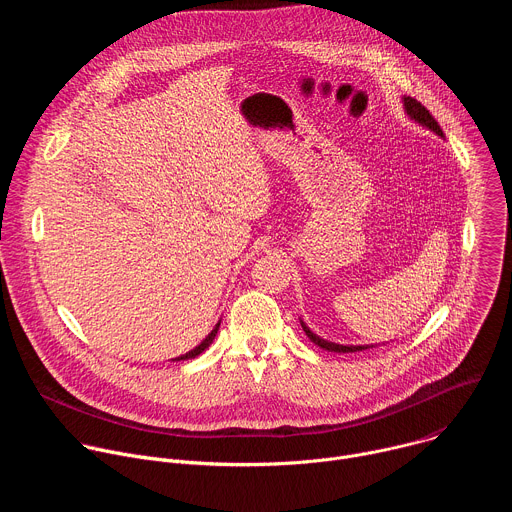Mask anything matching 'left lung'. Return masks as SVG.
Here are the masks:
<instances>
[{"label":"left lung","mask_w":512,"mask_h":512,"mask_svg":"<svg viewBox=\"0 0 512 512\" xmlns=\"http://www.w3.org/2000/svg\"><path fill=\"white\" fill-rule=\"evenodd\" d=\"M403 109H405V113H407V117H409L411 121H415L417 125H421V127H425V129H429V131H433L435 135L444 137L442 127L437 125V121L431 117V113H429L421 103H417V101L411 99V97H403ZM300 324H302L306 336H308L314 344H318L320 348H324V350H328V352H358V350H367V348H373V346H375V344H338V342H330V340H324V338H320L318 334H314V332L306 326L304 320H300Z\"/></svg>","instance_id":"8db88e82"}]
</instances>
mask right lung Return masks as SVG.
<instances>
[{
  "label": "right lung",
  "mask_w": 512,
  "mask_h": 512,
  "mask_svg": "<svg viewBox=\"0 0 512 512\" xmlns=\"http://www.w3.org/2000/svg\"><path fill=\"white\" fill-rule=\"evenodd\" d=\"M218 326H221V320L216 322V326L210 330V334H208V336H206V338H204L196 348H192V350H188L186 354H180V356H176V358H172V360H176V362H178V360H188V358H196L198 354H202V352L212 344V340H214V336H216V332H218Z\"/></svg>",
  "instance_id": "add662e5"
}]
</instances>
